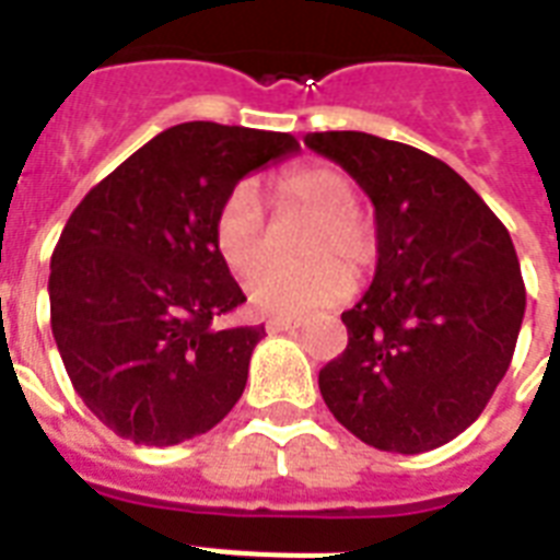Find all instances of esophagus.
Returning a JSON list of instances; mask_svg holds the SVG:
<instances>
[{
	"instance_id": "1",
	"label": "esophagus",
	"mask_w": 560,
	"mask_h": 560,
	"mask_svg": "<svg viewBox=\"0 0 560 560\" xmlns=\"http://www.w3.org/2000/svg\"><path fill=\"white\" fill-rule=\"evenodd\" d=\"M267 328H270V331H299L302 323H299V319H288V316H270V319H267Z\"/></svg>"
}]
</instances>
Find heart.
Returning <instances> with one entry per match:
<instances>
[{"label":"heart","mask_w":560,"mask_h":560,"mask_svg":"<svg viewBox=\"0 0 560 560\" xmlns=\"http://www.w3.org/2000/svg\"><path fill=\"white\" fill-rule=\"evenodd\" d=\"M279 209H299L314 218L302 241V267H258L244 290L258 311L270 316H307L346 296L349 276H360L374 258V235L358 211V188L331 165H305L272 183ZM211 244L232 272H248L264 258V218L258 194L237 183L220 200L211 220Z\"/></svg>","instance_id":"b5f03b06"}]
</instances>
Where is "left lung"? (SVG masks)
Masks as SVG:
<instances>
[{"label": "left lung", "instance_id": "left-lung-1", "mask_svg": "<svg viewBox=\"0 0 560 560\" xmlns=\"http://www.w3.org/2000/svg\"><path fill=\"white\" fill-rule=\"evenodd\" d=\"M374 206L377 267L342 314L349 346L319 372L346 430L389 453L442 447L470 427L512 363L523 311L509 229L430 153L358 130L307 133Z\"/></svg>", "mask_w": 560, "mask_h": 560}]
</instances>
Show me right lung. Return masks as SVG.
<instances>
[{"label":"right lung","instance_id":"1","mask_svg":"<svg viewBox=\"0 0 560 560\" xmlns=\"http://www.w3.org/2000/svg\"><path fill=\"white\" fill-rule=\"evenodd\" d=\"M299 151L290 133L186 121L81 200L51 255V334L74 392L133 444L209 433L244 395L264 325L214 328L246 302L211 244L220 200Z\"/></svg>","mask_w":560,"mask_h":560}]
</instances>
